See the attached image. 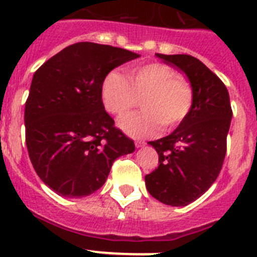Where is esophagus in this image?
<instances>
[{
  "label": "esophagus",
  "instance_id": "obj_1",
  "mask_svg": "<svg viewBox=\"0 0 257 257\" xmlns=\"http://www.w3.org/2000/svg\"><path fill=\"white\" fill-rule=\"evenodd\" d=\"M144 145H145V142H142V140H138V142H135L136 148H143Z\"/></svg>",
  "mask_w": 257,
  "mask_h": 257
}]
</instances>
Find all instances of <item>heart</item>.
Instances as JSON below:
<instances>
[{
  "mask_svg": "<svg viewBox=\"0 0 257 257\" xmlns=\"http://www.w3.org/2000/svg\"><path fill=\"white\" fill-rule=\"evenodd\" d=\"M104 108L115 117L133 110L139 99L143 112L122 118L119 127L136 139L156 135L161 130H172L189 115L194 103L193 86L172 67L163 63L136 65L123 76L112 70L101 83Z\"/></svg>",
  "mask_w": 257,
  "mask_h": 257,
  "instance_id": "b5f03b06",
  "label": "heart"
}]
</instances>
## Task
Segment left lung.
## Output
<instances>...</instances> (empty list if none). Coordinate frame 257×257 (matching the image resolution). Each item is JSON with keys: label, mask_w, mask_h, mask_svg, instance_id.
Masks as SVG:
<instances>
[{"label": "left lung", "mask_w": 257, "mask_h": 257, "mask_svg": "<svg viewBox=\"0 0 257 257\" xmlns=\"http://www.w3.org/2000/svg\"><path fill=\"white\" fill-rule=\"evenodd\" d=\"M156 55L185 73L194 103L174 133L149 142L160 165L145 176V185L165 205L187 206L212 185L222 167L233 115L229 92L221 79L194 56Z\"/></svg>", "instance_id": "obj_1"}]
</instances>
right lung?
Instances as JSON below:
<instances>
[{"instance_id": "1", "label": "right lung", "mask_w": 257, "mask_h": 257, "mask_svg": "<svg viewBox=\"0 0 257 257\" xmlns=\"http://www.w3.org/2000/svg\"><path fill=\"white\" fill-rule=\"evenodd\" d=\"M139 56L78 42L36 70L24 112L27 148L41 180L59 196H90L103 187L118 157L135 151L105 112L100 90L110 70Z\"/></svg>"}]
</instances>
